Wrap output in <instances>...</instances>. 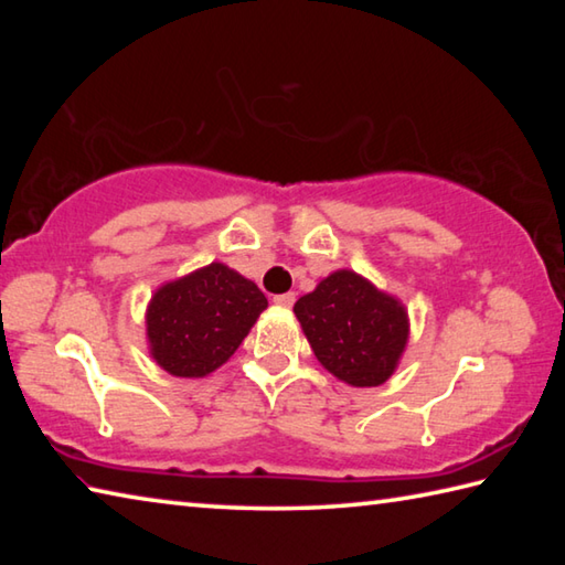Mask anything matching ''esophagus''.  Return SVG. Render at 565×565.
<instances>
[{"label": "esophagus", "mask_w": 565, "mask_h": 565, "mask_svg": "<svg viewBox=\"0 0 565 565\" xmlns=\"http://www.w3.org/2000/svg\"><path fill=\"white\" fill-rule=\"evenodd\" d=\"M294 301H296V296H294L291 291H286V294H276V296H274V303H276V306H284V309H291Z\"/></svg>", "instance_id": "obj_1"}]
</instances>
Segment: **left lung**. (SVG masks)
I'll return each instance as SVG.
<instances>
[{"instance_id":"left-lung-1","label":"left lung","mask_w":565,"mask_h":565,"mask_svg":"<svg viewBox=\"0 0 565 565\" xmlns=\"http://www.w3.org/2000/svg\"><path fill=\"white\" fill-rule=\"evenodd\" d=\"M294 313L321 366L349 386L388 381L408 341L404 303L349 269L301 296Z\"/></svg>"}]
</instances>
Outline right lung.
Returning <instances> with one entry per match:
<instances>
[{
	"label": "right lung",
	"instance_id": "add662e5",
	"mask_svg": "<svg viewBox=\"0 0 565 565\" xmlns=\"http://www.w3.org/2000/svg\"><path fill=\"white\" fill-rule=\"evenodd\" d=\"M266 306L259 286L218 262L159 286L147 309L151 359L179 379L212 374L242 347Z\"/></svg>",
	"mask_w": 565,
	"mask_h": 565
}]
</instances>
